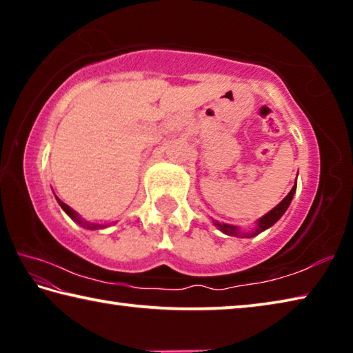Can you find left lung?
<instances>
[{"mask_svg":"<svg viewBox=\"0 0 353 353\" xmlns=\"http://www.w3.org/2000/svg\"><path fill=\"white\" fill-rule=\"evenodd\" d=\"M294 193H296V183H294V187L291 188L290 193L285 196V199H283L282 202H280V204H277L276 207L272 208L271 212H268V213L265 214V216H261L259 221H256V225H255V229H254L252 232H249V234H241V232L238 230V227H236V225H230V224H221V223H218V221H213V224L216 225L221 232H224L225 235H232V236H246V238L255 236V235L261 234L263 230L270 229L271 225L276 224L277 221H279L280 218H282V214L286 212V208L290 207L291 201H292V196H294Z\"/></svg>","mask_w":353,"mask_h":353,"instance_id":"obj_1","label":"left lung"}]
</instances>
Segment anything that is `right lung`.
Here are the masks:
<instances>
[{
  "mask_svg": "<svg viewBox=\"0 0 353 353\" xmlns=\"http://www.w3.org/2000/svg\"><path fill=\"white\" fill-rule=\"evenodd\" d=\"M57 199V198H56ZM57 202H59V205L62 207V210L68 214V216L73 219V221H76L77 224L79 225H82V227H85V229H101V227H104V225H99V224H90V223H87V221H83V219H81L79 218V214H77L73 208L71 207H68L67 204H63V202L61 201V199H57Z\"/></svg>",
  "mask_w": 353,
  "mask_h": 353,
  "instance_id": "obj_1",
  "label": "right lung"
}]
</instances>
